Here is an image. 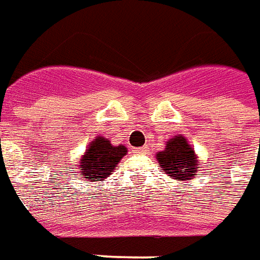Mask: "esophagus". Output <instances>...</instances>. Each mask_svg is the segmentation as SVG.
<instances>
[{"instance_id":"1","label":"esophagus","mask_w":260,"mask_h":260,"mask_svg":"<svg viewBox=\"0 0 260 260\" xmlns=\"http://www.w3.org/2000/svg\"><path fill=\"white\" fill-rule=\"evenodd\" d=\"M133 151L136 152V153H145L146 148H145V146H141V148H134Z\"/></svg>"}]
</instances>
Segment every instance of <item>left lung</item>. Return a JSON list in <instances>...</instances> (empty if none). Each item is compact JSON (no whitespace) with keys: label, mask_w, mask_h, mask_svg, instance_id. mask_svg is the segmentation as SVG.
Instances as JSON below:
<instances>
[{"label":"left lung","mask_w":260,"mask_h":260,"mask_svg":"<svg viewBox=\"0 0 260 260\" xmlns=\"http://www.w3.org/2000/svg\"><path fill=\"white\" fill-rule=\"evenodd\" d=\"M156 157L160 163V169L165 170L166 174L171 178L189 181L197 175V157L192 146L182 136L169 140L165 151L159 152Z\"/></svg>","instance_id":"1"}]
</instances>
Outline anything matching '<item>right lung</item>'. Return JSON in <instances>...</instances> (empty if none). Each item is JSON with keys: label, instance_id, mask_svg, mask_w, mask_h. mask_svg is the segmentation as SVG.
<instances>
[{"label": "right lung", "instance_id": "1", "mask_svg": "<svg viewBox=\"0 0 260 260\" xmlns=\"http://www.w3.org/2000/svg\"><path fill=\"white\" fill-rule=\"evenodd\" d=\"M126 152L127 148L122 144L114 146L107 138L97 137L79 160V169L87 181H103L114 171Z\"/></svg>", "mask_w": 260, "mask_h": 260}]
</instances>
